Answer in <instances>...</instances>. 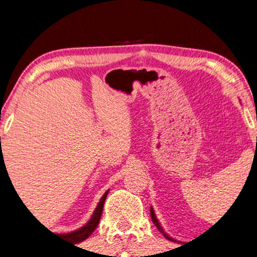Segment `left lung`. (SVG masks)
Returning <instances> with one entry per match:
<instances>
[{
  "instance_id": "1",
  "label": "left lung",
  "mask_w": 257,
  "mask_h": 257,
  "mask_svg": "<svg viewBox=\"0 0 257 257\" xmlns=\"http://www.w3.org/2000/svg\"><path fill=\"white\" fill-rule=\"evenodd\" d=\"M150 216H152V220H153V222H154L155 224V226L158 227V229H159V231L162 232L163 235H164L165 236V239H168V240H172V241H177V240H174L173 239V237H170L169 235L167 234V232L164 231V230H163V227L160 226V224H159V220L157 219V216H155V212H154V210H153V208H150Z\"/></svg>"
}]
</instances>
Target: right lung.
Instances as JSON below:
<instances>
[{"label": "right lung", "mask_w": 257, "mask_h": 257, "mask_svg": "<svg viewBox=\"0 0 257 257\" xmlns=\"http://www.w3.org/2000/svg\"><path fill=\"white\" fill-rule=\"evenodd\" d=\"M0 142H1V138H0ZM4 162L5 160H4V155H2V148H1L0 165L4 164ZM108 193H109V190L105 191L104 195L100 198L99 203H98L97 208H95L94 212H93L92 217L88 220V222L84 225V226L79 227L78 230H74V231H72V232H67V234H59V235H61V236H63L66 240L72 241V242H74V243L82 242L83 240H85L88 236H90V235H92V232L95 230V227L98 226V224H99L100 216H102V212H103V205H104V201H105V198H107Z\"/></svg>", "instance_id": "1"}]
</instances>
